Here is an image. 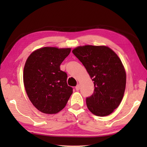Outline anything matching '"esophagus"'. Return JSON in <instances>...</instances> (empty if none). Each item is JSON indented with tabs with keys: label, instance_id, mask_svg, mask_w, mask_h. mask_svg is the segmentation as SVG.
Segmentation results:
<instances>
[{
	"label": "esophagus",
	"instance_id": "esophagus-1",
	"mask_svg": "<svg viewBox=\"0 0 147 147\" xmlns=\"http://www.w3.org/2000/svg\"><path fill=\"white\" fill-rule=\"evenodd\" d=\"M75 89H76V91H79V89H80V85H79V84H78V85H77L75 87Z\"/></svg>",
	"mask_w": 147,
	"mask_h": 147
}]
</instances>
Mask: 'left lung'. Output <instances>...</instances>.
I'll return each instance as SVG.
<instances>
[{
  "label": "left lung",
  "instance_id": "1",
  "mask_svg": "<svg viewBox=\"0 0 147 147\" xmlns=\"http://www.w3.org/2000/svg\"><path fill=\"white\" fill-rule=\"evenodd\" d=\"M72 52L94 81L93 93L86 98L89 110L100 117L111 114L120 104L126 88V72L121 59L106 46L78 47Z\"/></svg>",
  "mask_w": 147,
  "mask_h": 147
}]
</instances>
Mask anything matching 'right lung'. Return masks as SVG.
<instances>
[{"mask_svg": "<svg viewBox=\"0 0 147 147\" xmlns=\"http://www.w3.org/2000/svg\"><path fill=\"white\" fill-rule=\"evenodd\" d=\"M70 53L69 48L43 47L33 52L26 59L24 88L30 100L41 112H59L73 93V88L67 83V74L59 68Z\"/></svg>", "mask_w": 147, "mask_h": 147, "instance_id": "obj_1", "label": "right lung"}]
</instances>
